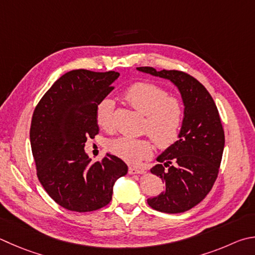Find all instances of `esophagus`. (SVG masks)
Here are the masks:
<instances>
[{
    "label": "esophagus",
    "mask_w": 255,
    "mask_h": 255,
    "mask_svg": "<svg viewBox=\"0 0 255 255\" xmlns=\"http://www.w3.org/2000/svg\"><path fill=\"white\" fill-rule=\"evenodd\" d=\"M129 174L130 175H135V174H145L146 170L143 168H139V167H135V166H130L129 167Z\"/></svg>",
    "instance_id": "obj_1"
}]
</instances>
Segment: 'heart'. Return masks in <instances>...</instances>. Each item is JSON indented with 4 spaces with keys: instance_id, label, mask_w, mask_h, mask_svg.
<instances>
[{
    "instance_id": "1",
    "label": "heart",
    "mask_w": 255,
    "mask_h": 255,
    "mask_svg": "<svg viewBox=\"0 0 255 255\" xmlns=\"http://www.w3.org/2000/svg\"><path fill=\"white\" fill-rule=\"evenodd\" d=\"M124 98L130 107L145 115L142 132L149 135L161 149L169 148L179 139L185 120L182 100L169 96L165 88L152 82L133 83L125 90ZM114 109L115 103L110 98L101 99L97 105L95 119L104 130H112L114 127ZM152 140L122 136L110 141L109 150L128 163H138L152 155Z\"/></svg>"
}]
</instances>
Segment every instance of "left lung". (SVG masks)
Masks as SVG:
<instances>
[{
  "label": "left lung",
  "mask_w": 255,
  "mask_h": 255,
  "mask_svg": "<svg viewBox=\"0 0 255 255\" xmlns=\"http://www.w3.org/2000/svg\"><path fill=\"white\" fill-rule=\"evenodd\" d=\"M139 71L172 81L185 106V120L179 139L161 154L150 173L165 183V192L148 198L156 211L183 213L204 200L214 185L224 149V129L210 92L186 72L157 71L139 67Z\"/></svg>",
  "instance_id": "8db88e82"
}]
</instances>
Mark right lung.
<instances>
[{
  "label": "right lung",
  "instance_id": "right-lung-1",
  "mask_svg": "<svg viewBox=\"0 0 255 255\" xmlns=\"http://www.w3.org/2000/svg\"><path fill=\"white\" fill-rule=\"evenodd\" d=\"M118 77L116 71H69L34 109L30 141L36 175L49 196L66 210L91 212L109 204L115 182L128 172L109 152L91 164L83 149L88 138L99 132L97 105L114 90Z\"/></svg>",
  "mask_w": 255,
  "mask_h": 255
}]
</instances>
